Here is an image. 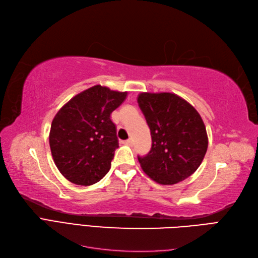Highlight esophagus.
Masks as SVG:
<instances>
[{
    "mask_svg": "<svg viewBox=\"0 0 258 258\" xmlns=\"http://www.w3.org/2000/svg\"><path fill=\"white\" fill-rule=\"evenodd\" d=\"M133 143H134V141H133V139H132V138H130V139H127V140L124 141V144L127 145V146H132V145H133Z\"/></svg>",
    "mask_w": 258,
    "mask_h": 258,
    "instance_id": "obj_1",
    "label": "esophagus"
}]
</instances>
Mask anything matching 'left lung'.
<instances>
[{
    "label": "left lung",
    "mask_w": 258,
    "mask_h": 258,
    "mask_svg": "<svg viewBox=\"0 0 258 258\" xmlns=\"http://www.w3.org/2000/svg\"><path fill=\"white\" fill-rule=\"evenodd\" d=\"M137 102L151 132V150L138 156L141 168L160 184L172 185L201 166L208 148L201 114L177 94L140 93Z\"/></svg>",
    "instance_id": "left-lung-1"
}]
</instances>
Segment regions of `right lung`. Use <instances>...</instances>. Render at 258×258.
Returning <instances> with one entry per match:
<instances>
[{
	"label": "right lung",
	"instance_id": "right-lung-1",
	"mask_svg": "<svg viewBox=\"0 0 258 258\" xmlns=\"http://www.w3.org/2000/svg\"><path fill=\"white\" fill-rule=\"evenodd\" d=\"M126 95L97 85L74 96L55 114L49 145L57 169L72 183L92 185L109 171L119 148L110 114Z\"/></svg>",
	"mask_w": 258,
	"mask_h": 258
}]
</instances>
